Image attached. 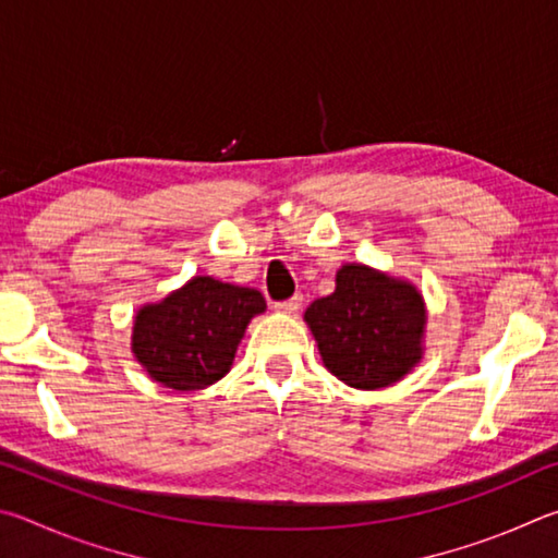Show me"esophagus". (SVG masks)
<instances>
[{
    "label": "esophagus",
    "instance_id": "1",
    "mask_svg": "<svg viewBox=\"0 0 558 558\" xmlns=\"http://www.w3.org/2000/svg\"><path fill=\"white\" fill-rule=\"evenodd\" d=\"M301 296H291L287 301H279V304H274V308L279 311V314H296V311L301 308Z\"/></svg>",
    "mask_w": 558,
    "mask_h": 558
}]
</instances>
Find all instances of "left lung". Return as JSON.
<instances>
[{"mask_svg":"<svg viewBox=\"0 0 558 558\" xmlns=\"http://www.w3.org/2000/svg\"><path fill=\"white\" fill-rule=\"evenodd\" d=\"M324 365L355 389H383L424 355V299L409 281L365 264H343L336 291L306 308Z\"/></svg>","mask_w":558,"mask_h":558,"instance_id":"1","label":"left lung"}]
</instances>
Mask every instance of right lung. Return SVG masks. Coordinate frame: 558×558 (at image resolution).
<instances>
[{
	"label": "right lung",
	"instance_id": "add662e5",
	"mask_svg": "<svg viewBox=\"0 0 558 558\" xmlns=\"http://www.w3.org/2000/svg\"><path fill=\"white\" fill-rule=\"evenodd\" d=\"M264 308L257 289L193 277L159 304L136 311L132 353L163 387L205 389L230 373L244 328Z\"/></svg>",
	"mask_w": 558,
	"mask_h": 558
}]
</instances>
